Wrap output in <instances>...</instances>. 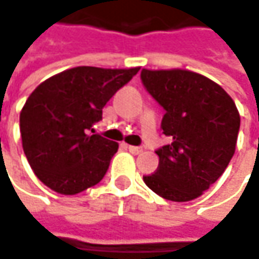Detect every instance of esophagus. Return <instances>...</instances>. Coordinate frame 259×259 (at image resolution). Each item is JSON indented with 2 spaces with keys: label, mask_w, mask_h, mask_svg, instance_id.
Instances as JSON below:
<instances>
[{
  "label": "esophagus",
  "mask_w": 259,
  "mask_h": 259,
  "mask_svg": "<svg viewBox=\"0 0 259 259\" xmlns=\"http://www.w3.org/2000/svg\"><path fill=\"white\" fill-rule=\"evenodd\" d=\"M128 150H130L133 154H140V153H143V149H141V147H137V146H128Z\"/></svg>",
  "instance_id": "obj_1"
}]
</instances>
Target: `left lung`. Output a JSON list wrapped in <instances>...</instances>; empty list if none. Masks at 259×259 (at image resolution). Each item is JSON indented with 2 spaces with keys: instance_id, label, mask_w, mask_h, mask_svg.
<instances>
[{
  "instance_id": "left-lung-1",
  "label": "left lung",
  "mask_w": 259,
  "mask_h": 259,
  "mask_svg": "<svg viewBox=\"0 0 259 259\" xmlns=\"http://www.w3.org/2000/svg\"><path fill=\"white\" fill-rule=\"evenodd\" d=\"M141 81L166 110L163 134L170 143L156 150L159 167L146 185L164 200L198 198L226 170L235 154L240 116L233 99L198 72L146 70Z\"/></svg>"
}]
</instances>
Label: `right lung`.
Listing matches in <instances>:
<instances>
[{
	"mask_svg": "<svg viewBox=\"0 0 259 259\" xmlns=\"http://www.w3.org/2000/svg\"><path fill=\"white\" fill-rule=\"evenodd\" d=\"M138 70L75 67L33 90L20 112V133L27 162L46 187L74 195L103 179L118 143L90 131Z\"/></svg>",
	"mask_w": 259,
	"mask_h": 259,
	"instance_id": "right-lung-1",
	"label": "right lung"
}]
</instances>
